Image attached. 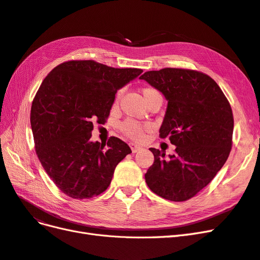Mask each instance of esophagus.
<instances>
[{"label": "esophagus", "instance_id": "obj_1", "mask_svg": "<svg viewBox=\"0 0 260 260\" xmlns=\"http://www.w3.org/2000/svg\"><path fill=\"white\" fill-rule=\"evenodd\" d=\"M130 148H131L132 153H138L139 151H141V149H142V147L139 146V145H137V144H133V143H131V144H130Z\"/></svg>", "mask_w": 260, "mask_h": 260}]
</instances>
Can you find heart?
<instances>
[{
  "mask_svg": "<svg viewBox=\"0 0 260 260\" xmlns=\"http://www.w3.org/2000/svg\"><path fill=\"white\" fill-rule=\"evenodd\" d=\"M142 94H143V98H144L145 102L153 96L160 95L159 92L155 90L154 88H144L142 90ZM147 128H148L147 125H142L141 123H139L137 121H133V120H125L120 125V129L124 133V135L129 137L130 139L136 140V141H140L143 139L144 130Z\"/></svg>",
  "mask_w": 260,
  "mask_h": 260,
  "instance_id": "b5f03b06",
  "label": "heart"
}]
</instances>
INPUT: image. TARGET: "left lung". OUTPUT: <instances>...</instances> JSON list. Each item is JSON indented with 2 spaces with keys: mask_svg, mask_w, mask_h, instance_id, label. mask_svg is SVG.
Here are the masks:
<instances>
[{
  "mask_svg": "<svg viewBox=\"0 0 260 260\" xmlns=\"http://www.w3.org/2000/svg\"><path fill=\"white\" fill-rule=\"evenodd\" d=\"M167 100L159 137H169L174 155L151 147L154 164L146 184L160 198L183 202L214 179L229 157L233 115L214 79L195 70L164 68L140 77Z\"/></svg>",
  "mask_w": 260,
  "mask_h": 260,
  "instance_id": "obj_1",
  "label": "left lung"
}]
</instances>
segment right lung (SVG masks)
<instances>
[{
  "mask_svg": "<svg viewBox=\"0 0 260 260\" xmlns=\"http://www.w3.org/2000/svg\"><path fill=\"white\" fill-rule=\"evenodd\" d=\"M143 73L94 60H70L45 77L31 106L36 152L46 174L69 198L103 193L115 168L131 153L127 143L109 138L107 146L92 142L93 122L104 123L115 94Z\"/></svg>",
  "mask_w": 260,
  "mask_h": 260,
  "instance_id": "obj_1",
  "label": "right lung"
}]
</instances>
